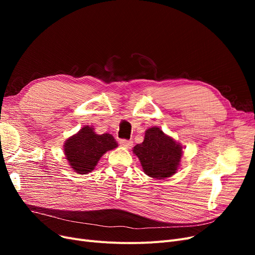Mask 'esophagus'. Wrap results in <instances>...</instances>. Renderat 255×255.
<instances>
[{
	"label": "esophagus",
	"mask_w": 255,
	"mask_h": 255,
	"mask_svg": "<svg viewBox=\"0 0 255 255\" xmlns=\"http://www.w3.org/2000/svg\"><path fill=\"white\" fill-rule=\"evenodd\" d=\"M120 144L122 146H126V148H130V146L133 145V141L132 140H127V139H121Z\"/></svg>",
	"instance_id": "esophagus-1"
}]
</instances>
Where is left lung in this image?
Returning a JSON list of instances; mask_svg holds the SVG:
<instances>
[{
	"instance_id": "1",
	"label": "left lung",
	"mask_w": 255,
	"mask_h": 255,
	"mask_svg": "<svg viewBox=\"0 0 255 255\" xmlns=\"http://www.w3.org/2000/svg\"><path fill=\"white\" fill-rule=\"evenodd\" d=\"M133 152L139 158L144 173L154 179L173 175L183 154L182 145L157 127L145 130L144 140L136 144Z\"/></svg>"
}]
</instances>
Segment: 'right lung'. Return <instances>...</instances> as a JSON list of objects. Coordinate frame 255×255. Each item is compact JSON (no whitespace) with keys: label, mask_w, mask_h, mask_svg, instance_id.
Instances as JSON below:
<instances>
[{"label":"right lung","mask_w":255,"mask_h":255,"mask_svg":"<svg viewBox=\"0 0 255 255\" xmlns=\"http://www.w3.org/2000/svg\"><path fill=\"white\" fill-rule=\"evenodd\" d=\"M117 145L113 135H98L94 128L86 126L69 138L64 151L73 170L80 174H87L94 170L105 152L117 148Z\"/></svg>","instance_id":"add662e5"}]
</instances>
